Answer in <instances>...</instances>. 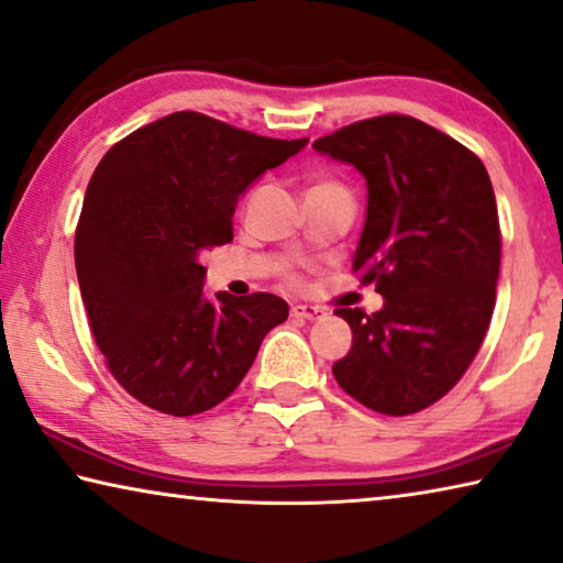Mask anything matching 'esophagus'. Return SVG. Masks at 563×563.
Masks as SVG:
<instances>
[{"instance_id":"esophagus-1","label":"esophagus","mask_w":563,"mask_h":563,"mask_svg":"<svg viewBox=\"0 0 563 563\" xmlns=\"http://www.w3.org/2000/svg\"><path fill=\"white\" fill-rule=\"evenodd\" d=\"M290 316L302 318V320H320V318H325V310L318 306H292Z\"/></svg>"}]
</instances>
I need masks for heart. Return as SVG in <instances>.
Segmentation results:
<instances>
[{
  "mask_svg": "<svg viewBox=\"0 0 563 563\" xmlns=\"http://www.w3.org/2000/svg\"><path fill=\"white\" fill-rule=\"evenodd\" d=\"M320 185H333V183H320ZM318 187V185H316ZM290 280H296V278H292V275H290Z\"/></svg>",
  "mask_w": 563,
  "mask_h": 563,
  "instance_id": "1",
  "label": "heart"
}]
</instances>
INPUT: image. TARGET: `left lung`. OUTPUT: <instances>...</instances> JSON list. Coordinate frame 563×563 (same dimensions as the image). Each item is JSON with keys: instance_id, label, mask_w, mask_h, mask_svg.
Listing matches in <instances>:
<instances>
[{"instance_id": "1", "label": "left lung", "mask_w": 563, "mask_h": 563, "mask_svg": "<svg viewBox=\"0 0 563 563\" xmlns=\"http://www.w3.org/2000/svg\"><path fill=\"white\" fill-rule=\"evenodd\" d=\"M368 185L353 273L386 302L335 313L353 347L333 365L347 396L383 416L418 413L456 386L494 316L501 228L494 187L461 142L408 114H380L313 142Z\"/></svg>"}]
</instances>
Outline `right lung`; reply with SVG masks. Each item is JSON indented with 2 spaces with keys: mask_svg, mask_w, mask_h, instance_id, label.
Masks as SVG:
<instances>
[{
  "mask_svg": "<svg viewBox=\"0 0 563 563\" xmlns=\"http://www.w3.org/2000/svg\"><path fill=\"white\" fill-rule=\"evenodd\" d=\"M202 112H173L107 150L75 233L79 292L114 380L167 416L216 408L245 378L267 330L288 318L273 292L202 298L208 250L233 240L240 192L306 147Z\"/></svg>",
  "mask_w": 563,
  "mask_h": 563,
  "instance_id": "right-lung-1",
  "label": "right lung"
}]
</instances>
